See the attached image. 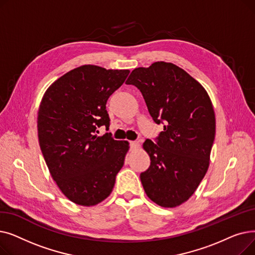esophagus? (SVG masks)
Segmentation results:
<instances>
[{
	"mask_svg": "<svg viewBox=\"0 0 255 255\" xmlns=\"http://www.w3.org/2000/svg\"><path fill=\"white\" fill-rule=\"evenodd\" d=\"M139 148V142L138 141H130V149L131 150H135Z\"/></svg>",
	"mask_w": 255,
	"mask_h": 255,
	"instance_id": "34e87169",
	"label": "esophagus"
}]
</instances>
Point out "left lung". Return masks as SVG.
Segmentation results:
<instances>
[{
	"label": "left lung",
	"mask_w": 255,
	"mask_h": 255,
	"mask_svg": "<svg viewBox=\"0 0 255 255\" xmlns=\"http://www.w3.org/2000/svg\"><path fill=\"white\" fill-rule=\"evenodd\" d=\"M127 85L142 94L149 113L163 131L143 149L151 165L140 173L149 198L163 208L182 205L194 193L210 164L216 120L205 88L177 65L155 62L135 68Z\"/></svg>",
	"instance_id": "1"
}]
</instances>
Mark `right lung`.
Returning <instances> with one entry per match:
<instances>
[{
  "label": "right lung",
  "instance_id": "add662e5",
  "mask_svg": "<svg viewBox=\"0 0 255 255\" xmlns=\"http://www.w3.org/2000/svg\"><path fill=\"white\" fill-rule=\"evenodd\" d=\"M129 72L95 65L77 67L58 78L40 103V149L53 181L76 205L101 203L112 193L124 165L129 142L96 133L101 126L110 127L107 99Z\"/></svg>",
  "mask_w": 255,
  "mask_h": 255
}]
</instances>
